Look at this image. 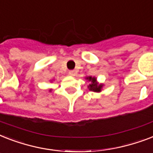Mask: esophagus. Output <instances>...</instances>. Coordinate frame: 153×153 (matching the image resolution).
<instances>
[{
  "instance_id": "esophagus-1",
  "label": "esophagus",
  "mask_w": 153,
  "mask_h": 153,
  "mask_svg": "<svg viewBox=\"0 0 153 153\" xmlns=\"http://www.w3.org/2000/svg\"><path fill=\"white\" fill-rule=\"evenodd\" d=\"M69 75L71 76H75V72L73 70H70L69 72Z\"/></svg>"
}]
</instances>
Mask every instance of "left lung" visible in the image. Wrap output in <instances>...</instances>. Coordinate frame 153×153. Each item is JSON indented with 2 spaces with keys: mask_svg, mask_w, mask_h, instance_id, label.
I'll return each mask as SVG.
<instances>
[{
  "mask_svg": "<svg viewBox=\"0 0 153 153\" xmlns=\"http://www.w3.org/2000/svg\"><path fill=\"white\" fill-rule=\"evenodd\" d=\"M87 80H88V81L91 82V84H89L88 88L90 91H95V92H100L101 89L102 88V84H99L96 80V77H91V76H88L86 78Z\"/></svg>",
  "mask_w": 153,
  "mask_h": 153,
  "instance_id": "left-lung-1",
  "label": "left lung"
}]
</instances>
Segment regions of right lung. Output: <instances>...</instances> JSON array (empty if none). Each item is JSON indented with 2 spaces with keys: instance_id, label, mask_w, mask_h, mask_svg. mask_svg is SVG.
I'll return each instance as SVG.
<instances>
[{
  "instance_id": "add662e5",
  "label": "right lung",
  "mask_w": 153,
  "mask_h": 153,
  "mask_svg": "<svg viewBox=\"0 0 153 153\" xmlns=\"http://www.w3.org/2000/svg\"><path fill=\"white\" fill-rule=\"evenodd\" d=\"M50 91H51V90H50Z\"/></svg>"
}]
</instances>
